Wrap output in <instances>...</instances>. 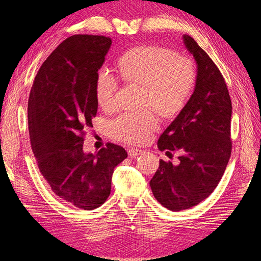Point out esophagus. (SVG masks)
I'll list each match as a JSON object with an SVG mask.
<instances>
[{
	"mask_svg": "<svg viewBox=\"0 0 261 261\" xmlns=\"http://www.w3.org/2000/svg\"><path fill=\"white\" fill-rule=\"evenodd\" d=\"M127 153H129L130 157H137L139 156V154H142L143 151L141 150V149H137V148H129L127 149Z\"/></svg>",
	"mask_w": 261,
	"mask_h": 261,
	"instance_id": "esophagus-1",
	"label": "esophagus"
}]
</instances>
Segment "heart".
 <instances>
[{"instance_id":"heart-1","label":"heart","mask_w":261,"mask_h":261,"mask_svg":"<svg viewBox=\"0 0 261 261\" xmlns=\"http://www.w3.org/2000/svg\"><path fill=\"white\" fill-rule=\"evenodd\" d=\"M120 71L126 81L145 86V105L168 118L178 112L191 96L196 70L187 57L160 46H142L126 51L120 58ZM118 79L107 67L97 70L95 93L98 104L110 109L114 103ZM159 124L151 111L125 112L110 122V132L122 141L146 140Z\"/></svg>"}]
</instances>
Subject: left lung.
Masks as SVG:
<instances>
[{
	"label": "left lung",
	"mask_w": 261,
	"mask_h": 261,
	"mask_svg": "<svg viewBox=\"0 0 261 261\" xmlns=\"http://www.w3.org/2000/svg\"><path fill=\"white\" fill-rule=\"evenodd\" d=\"M182 41L197 65L195 88L158 139L160 151H179V164L163 159L150 182L157 201L170 211L195 206L211 195L231 156L232 104L224 79L190 36Z\"/></svg>",
	"instance_id": "8db88e82"
}]
</instances>
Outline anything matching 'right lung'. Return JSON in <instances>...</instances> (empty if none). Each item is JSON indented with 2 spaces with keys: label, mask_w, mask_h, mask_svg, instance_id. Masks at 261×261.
Listing matches in <instances>:
<instances>
[{
  "label": "right lung",
  "mask_w": 261,
  "mask_h": 261,
  "mask_svg": "<svg viewBox=\"0 0 261 261\" xmlns=\"http://www.w3.org/2000/svg\"><path fill=\"white\" fill-rule=\"evenodd\" d=\"M112 40L75 35L64 40L38 70L28 102L30 142L38 167L63 202L91 211L107 201L114 168L125 149L107 143L84 152V129L97 112L95 80Z\"/></svg>",
  "instance_id": "1"
}]
</instances>
